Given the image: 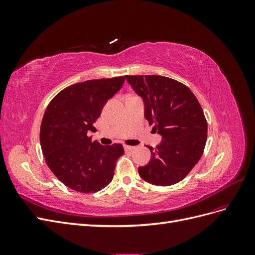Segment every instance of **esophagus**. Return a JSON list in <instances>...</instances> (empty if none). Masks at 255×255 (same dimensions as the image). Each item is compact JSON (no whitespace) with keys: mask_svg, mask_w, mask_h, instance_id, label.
<instances>
[{"mask_svg":"<svg viewBox=\"0 0 255 255\" xmlns=\"http://www.w3.org/2000/svg\"><path fill=\"white\" fill-rule=\"evenodd\" d=\"M135 149V146L133 145H125V150L128 152V151H132Z\"/></svg>","mask_w":255,"mask_h":255,"instance_id":"34e87169","label":"esophagus"}]
</instances>
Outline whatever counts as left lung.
Wrapping results in <instances>:
<instances>
[{
	"mask_svg": "<svg viewBox=\"0 0 255 255\" xmlns=\"http://www.w3.org/2000/svg\"><path fill=\"white\" fill-rule=\"evenodd\" d=\"M144 104V118L163 137L151 159L138 168L142 179L170 186L186 176L201 158L207 138L202 107L184 84L161 75H126Z\"/></svg>",
	"mask_w": 255,
	"mask_h": 255,
	"instance_id": "left-lung-1",
	"label": "left lung"
}]
</instances>
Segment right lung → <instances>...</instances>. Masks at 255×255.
Listing matches in <instances>:
<instances>
[{
    "instance_id": "right-lung-1",
    "label": "right lung",
    "mask_w": 255,
    "mask_h": 255,
    "mask_svg": "<svg viewBox=\"0 0 255 255\" xmlns=\"http://www.w3.org/2000/svg\"><path fill=\"white\" fill-rule=\"evenodd\" d=\"M125 76L71 85L52 99L40 127V144L47 165L67 187L83 194L103 189L113 177L116 161L125 154L120 143L102 145L90 132L107 100L120 90Z\"/></svg>"
}]
</instances>
